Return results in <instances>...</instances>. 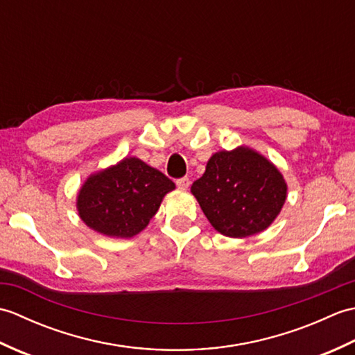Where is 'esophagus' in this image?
<instances>
[{
  "instance_id": "esophagus-1",
  "label": "esophagus",
  "mask_w": 355,
  "mask_h": 355,
  "mask_svg": "<svg viewBox=\"0 0 355 355\" xmlns=\"http://www.w3.org/2000/svg\"><path fill=\"white\" fill-rule=\"evenodd\" d=\"M189 186H191V180L187 178V177H183V178H178L177 180V187H178V189L186 191V189H189Z\"/></svg>"
}]
</instances>
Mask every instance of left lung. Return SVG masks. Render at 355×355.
Wrapping results in <instances>:
<instances>
[{
  "instance_id": "obj_1",
  "label": "left lung",
  "mask_w": 355,
  "mask_h": 355,
  "mask_svg": "<svg viewBox=\"0 0 355 355\" xmlns=\"http://www.w3.org/2000/svg\"><path fill=\"white\" fill-rule=\"evenodd\" d=\"M284 175L267 157L248 146L218 150L191 192L212 227L229 238L268 229L286 200Z\"/></svg>"
}]
</instances>
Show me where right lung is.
<instances>
[{
	"label": "right lung",
	"mask_w": 355,
	"mask_h": 355,
	"mask_svg": "<svg viewBox=\"0 0 355 355\" xmlns=\"http://www.w3.org/2000/svg\"><path fill=\"white\" fill-rule=\"evenodd\" d=\"M175 183L137 157L97 171L80 186L76 209L89 229L110 238H132L157 214Z\"/></svg>",
	"instance_id": "add662e5"
}]
</instances>
